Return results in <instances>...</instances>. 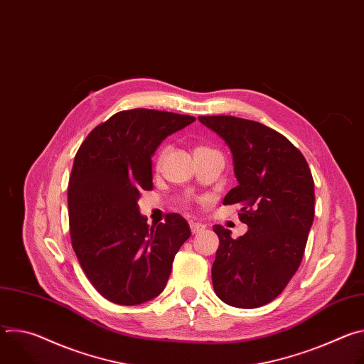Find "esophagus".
I'll list each match as a JSON object with an SVG mask.
<instances>
[{
  "instance_id": "esophagus-1",
  "label": "esophagus",
  "mask_w": 364,
  "mask_h": 364,
  "mask_svg": "<svg viewBox=\"0 0 364 364\" xmlns=\"http://www.w3.org/2000/svg\"><path fill=\"white\" fill-rule=\"evenodd\" d=\"M204 228H205V226L201 225V223H194V222L190 223V229H191V233H193V235H196V233L204 230Z\"/></svg>"
}]
</instances>
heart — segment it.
Listing matches in <instances>:
<instances>
[{"instance_id": "heart-1", "label": "heart", "mask_w": 364, "mask_h": 364, "mask_svg": "<svg viewBox=\"0 0 364 364\" xmlns=\"http://www.w3.org/2000/svg\"><path fill=\"white\" fill-rule=\"evenodd\" d=\"M198 149H207V148H203V146H201V148H197V149H196V151H198ZM163 155H164V152H163V154H161V159H163Z\"/></svg>"}]
</instances>
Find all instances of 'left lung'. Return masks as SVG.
I'll use <instances>...</instances> for the list:
<instances>
[{
    "label": "left lung",
    "mask_w": 364,
    "mask_h": 364,
    "mask_svg": "<svg viewBox=\"0 0 364 364\" xmlns=\"http://www.w3.org/2000/svg\"><path fill=\"white\" fill-rule=\"evenodd\" d=\"M229 146L237 186L223 204H240L247 232L237 239L220 225L212 268L216 295L228 305L257 308L291 281L314 220V180L304 155L279 132L236 117H198Z\"/></svg>",
    "instance_id": "left-lung-1"
}]
</instances>
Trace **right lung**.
Segmentation results:
<instances>
[{"instance_id":"right-lung-1","label":"right lung","mask_w":364,"mask_h":364,"mask_svg":"<svg viewBox=\"0 0 364 364\" xmlns=\"http://www.w3.org/2000/svg\"><path fill=\"white\" fill-rule=\"evenodd\" d=\"M194 121L164 111H122L97 125L76 152L68 193L72 246L90 284L115 304L160 295L191 235L177 213L149 226L138 200L142 190H152L154 152Z\"/></svg>"}]
</instances>
